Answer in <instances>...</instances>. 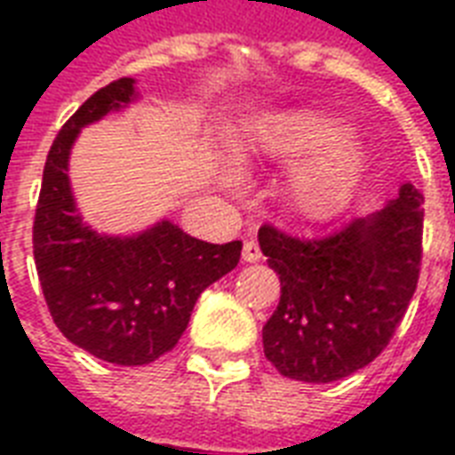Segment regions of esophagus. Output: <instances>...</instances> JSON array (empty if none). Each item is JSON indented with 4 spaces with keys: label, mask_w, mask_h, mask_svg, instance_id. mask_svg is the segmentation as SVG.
Listing matches in <instances>:
<instances>
[{
    "label": "esophagus",
    "mask_w": 455,
    "mask_h": 455,
    "mask_svg": "<svg viewBox=\"0 0 455 455\" xmlns=\"http://www.w3.org/2000/svg\"><path fill=\"white\" fill-rule=\"evenodd\" d=\"M243 259L245 262H259L262 259V250H259V243L255 238H250V241L243 243Z\"/></svg>",
    "instance_id": "34e87169"
}]
</instances>
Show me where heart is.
<instances>
[{"label": "heart", "mask_w": 455, "mask_h": 455, "mask_svg": "<svg viewBox=\"0 0 455 455\" xmlns=\"http://www.w3.org/2000/svg\"><path fill=\"white\" fill-rule=\"evenodd\" d=\"M342 137L345 130L332 117L311 110H292L267 117L257 127L252 151L283 163H295L316 153L295 172L291 196L304 217L325 220L345 207L363 163L359 148Z\"/></svg>", "instance_id": "b5f03b06"}]
</instances>
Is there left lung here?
I'll return each mask as SVG.
<instances>
[{
    "mask_svg": "<svg viewBox=\"0 0 455 455\" xmlns=\"http://www.w3.org/2000/svg\"><path fill=\"white\" fill-rule=\"evenodd\" d=\"M423 193L411 184L368 220L318 238L274 224L259 245L281 278V302L262 331L278 373L332 382L368 366L409 309L423 262Z\"/></svg>",
    "mask_w": 455,
    "mask_h": 455,
    "instance_id": "left-lung-1",
    "label": "left lung"
}]
</instances>
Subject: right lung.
<instances>
[{"mask_svg":"<svg viewBox=\"0 0 455 455\" xmlns=\"http://www.w3.org/2000/svg\"><path fill=\"white\" fill-rule=\"evenodd\" d=\"M134 99L120 77L75 110L46 156L32 252L53 323L73 345L117 366L160 359L184 335L200 292L235 269L241 241L214 245L163 221L134 238H108L82 224L68 181L80 127Z\"/></svg>","mask_w":455,"mask_h":455,"instance_id":"1","label":"right lung"}]
</instances>
